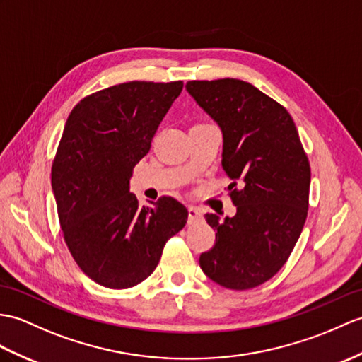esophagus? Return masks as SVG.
Returning a JSON list of instances; mask_svg holds the SVG:
<instances>
[{
  "label": "esophagus",
  "instance_id": "34e87169",
  "mask_svg": "<svg viewBox=\"0 0 362 362\" xmlns=\"http://www.w3.org/2000/svg\"><path fill=\"white\" fill-rule=\"evenodd\" d=\"M202 219H204V213H202L200 209H197L194 206L188 208V223L189 225H194V223L200 222Z\"/></svg>",
  "mask_w": 362,
  "mask_h": 362
}]
</instances>
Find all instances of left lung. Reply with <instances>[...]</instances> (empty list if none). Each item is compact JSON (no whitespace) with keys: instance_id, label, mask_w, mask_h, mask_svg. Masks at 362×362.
Instances as JSON below:
<instances>
[{"instance_id":"1","label":"left lung","mask_w":362,"mask_h":362,"mask_svg":"<svg viewBox=\"0 0 362 362\" xmlns=\"http://www.w3.org/2000/svg\"><path fill=\"white\" fill-rule=\"evenodd\" d=\"M188 94L219 124L222 166L236 214H206L214 247L199 264L230 290L255 288L281 270L307 219L310 163L287 109L236 78L188 81Z\"/></svg>"}]
</instances>
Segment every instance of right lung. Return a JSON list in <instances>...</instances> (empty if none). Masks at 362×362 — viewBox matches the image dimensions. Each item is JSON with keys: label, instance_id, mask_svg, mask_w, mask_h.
<instances>
[{"label": "right lung", "instance_id": "right-lung-1", "mask_svg": "<svg viewBox=\"0 0 362 362\" xmlns=\"http://www.w3.org/2000/svg\"><path fill=\"white\" fill-rule=\"evenodd\" d=\"M182 89V81L122 83L83 98L67 117L52 163L58 219L75 262L103 287L145 281L187 223L175 199L140 206L129 191L134 166Z\"/></svg>", "mask_w": 362, "mask_h": 362}]
</instances>
